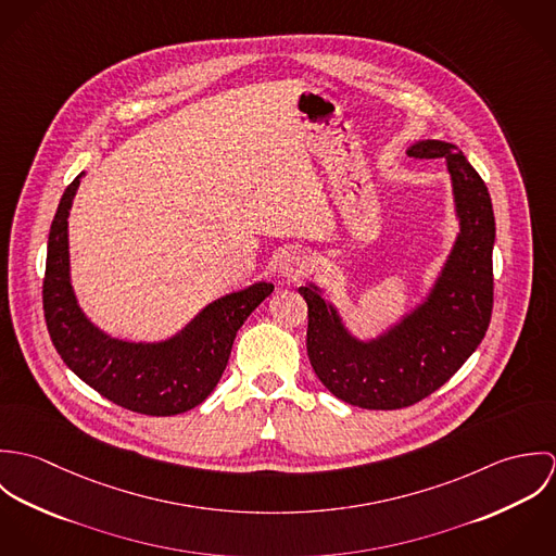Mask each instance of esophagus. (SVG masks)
<instances>
[{
  "label": "esophagus",
  "mask_w": 556,
  "mask_h": 556,
  "mask_svg": "<svg viewBox=\"0 0 556 556\" xmlns=\"http://www.w3.org/2000/svg\"><path fill=\"white\" fill-rule=\"evenodd\" d=\"M308 263H306V256L302 252H285L280 258H278V276L280 278H287V280H298L304 271H306Z\"/></svg>",
  "instance_id": "34e87169"
}]
</instances>
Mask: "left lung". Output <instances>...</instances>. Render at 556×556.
<instances>
[{
    "label": "left lung",
    "mask_w": 556,
    "mask_h": 556,
    "mask_svg": "<svg viewBox=\"0 0 556 556\" xmlns=\"http://www.w3.org/2000/svg\"><path fill=\"white\" fill-rule=\"evenodd\" d=\"M408 152L447 162L460 223L426 300L381 336L359 340L315 282L300 287L308 304L306 349L318 381L362 408L392 410L437 392L473 355L492 315L494 214L483 179L454 143L426 139Z\"/></svg>",
    "instance_id": "obj_1"
}]
</instances>
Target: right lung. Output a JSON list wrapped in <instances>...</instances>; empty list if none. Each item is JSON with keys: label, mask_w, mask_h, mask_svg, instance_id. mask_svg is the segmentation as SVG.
I'll use <instances>...</instances> for the list:
<instances>
[{"label": "right lung", "mask_w": 556, "mask_h": 556, "mask_svg": "<svg viewBox=\"0 0 556 556\" xmlns=\"http://www.w3.org/2000/svg\"><path fill=\"white\" fill-rule=\"evenodd\" d=\"M66 188L51 225L42 306L49 336L64 364L100 396L143 415L194 408L218 386L239 327L271 295L256 282L207 304L181 331L160 342H130L104 333L80 311L71 285L68 216L80 177Z\"/></svg>", "instance_id": "right-lung-1"}]
</instances>
